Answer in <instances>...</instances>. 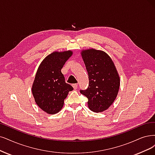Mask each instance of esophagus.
<instances>
[{
  "label": "esophagus",
  "mask_w": 155,
  "mask_h": 155,
  "mask_svg": "<svg viewBox=\"0 0 155 155\" xmlns=\"http://www.w3.org/2000/svg\"><path fill=\"white\" fill-rule=\"evenodd\" d=\"M72 86H73V89H74V90H76V89H77V87H78V84H73Z\"/></svg>",
  "instance_id": "obj_1"
}]
</instances>
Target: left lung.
<instances>
[{
    "label": "left lung",
    "mask_w": 155,
    "mask_h": 155,
    "mask_svg": "<svg viewBox=\"0 0 155 155\" xmlns=\"http://www.w3.org/2000/svg\"><path fill=\"white\" fill-rule=\"evenodd\" d=\"M81 56L88 73L89 84L81 93L87 97V105L94 112L107 110L117 96L120 77L115 64L105 51L89 48L82 50Z\"/></svg>",
    "instance_id": "8db88e82"
}]
</instances>
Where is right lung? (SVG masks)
<instances>
[{
  "mask_svg": "<svg viewBox=\"0 0 155 155\" xmlns=\"http://www.w3.org/2000/svg\"><path fill=\"white\" fill-rule=\"evenodd\" d=\"M73 54V51H55L48 55L39 64L32 84V93L38 106L49 114L58 113L64 100L73 90L65 82L61 69Z\"/></svg>",
  "mask_w": 155,
  "mask_h": 155,
  "instance_id": "add662e5",
  "label": "right lung"
}]
</instances>
